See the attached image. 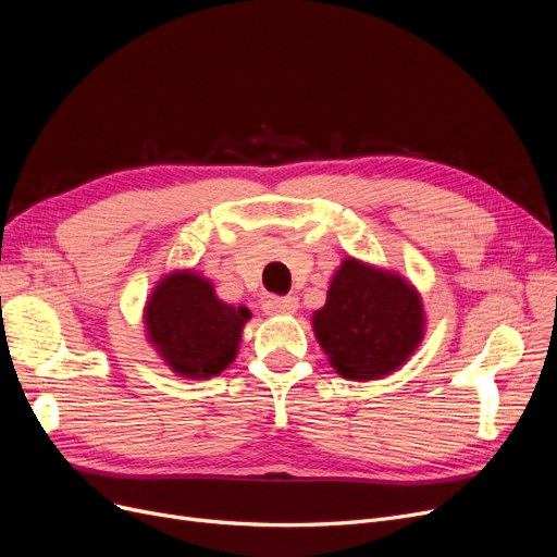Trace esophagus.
<instances>
[{
    "label": "esophagus",
    "instance_id": "34e87169",
    "mask_svg": "<svg viewBox=\"0 0 557 557\" xmlns=\"http://www.w3.org/2000/svg\"><path fill=\"white\" fill-rule=\"evenodd\" d=\"M261 309L267 311V313H273V315H277V313H294L298 309V300L290 298V296H286V298L267 296V298H263V302H261Z\"/></svg>",
    "mask_w": 557,
    "mask_h": 557
}]
</instances>
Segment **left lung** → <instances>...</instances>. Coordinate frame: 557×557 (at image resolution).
I'll list each match as a JSON object with an SVG mask.
<instances>
[{
    "mask_svg": "<svg viewBox=\"0 0 557 557\" xmlns=\"http://www.w3.org/2000/svg\"><path fill=\"white\" fill-rule=\"evenodd\" d=\"M313 334L332 368L352 382L382 379L404 366L424 338L422 298L401 275L343 259Z\"/></svg>",
    "mask_w": 557,
    "mask_h": 557,
    "instance_id": "obj_1",
    "label": "left lung"
}]
</instances>
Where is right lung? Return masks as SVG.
<instances>
[{"label":"right lung","mask_w":557,"mask_h":557,"mask_svg":"<svg viewBox=\"0 0 557 557\" xmlns=\"http://www.w3.org/2000/svg\"><path fill=\"white\" fill-rule=\"evenodd\" d=\"M250 311L216 298L210 280L175 271L158 282L144 307L149 343L162 361L187 379L221 374L237 357Z\"/></svg>","instance_id":"obj_1"}]
</instances>
